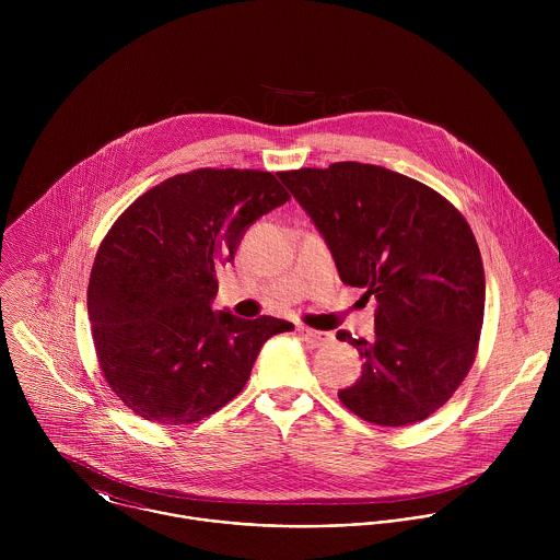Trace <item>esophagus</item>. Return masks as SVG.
I'll list each match as a JSON object with an SVG mask.
<instances>
[{
	"mask_svg": "<svg viewBox=\"0 0 560 560\" xmlns=\"http://www.w3.org/2000/svg\"><path fill=\"white\" fill-rule=\"evenodd\" d=\"M298 331H300V336L308 342V345H313V347H320V345H327L329 340H331V334L329 331H319V329H311V327H306V325H300L298 327Z\"/></svg>",
	"mask_w": 560,
	"mask_h": 560,
	"instance_id": "obj_1",
	"label": "esophagus"
}]
</instances>
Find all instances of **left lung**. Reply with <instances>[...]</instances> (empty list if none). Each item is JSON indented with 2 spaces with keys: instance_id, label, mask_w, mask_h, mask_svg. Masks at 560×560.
Segmentation results:
<instances>
[{
  "instance_id": "1",
  "label": "left lung",
  "mask_w": 560,
  "mask_h": 560,
  "mask_svg": "<svg viewBox=\"0 0 560 560\" xmlns=\"http://www.w3.org/2000/svg\"><path fill=\"white\" fill-rule=\"evenodd\" d=\"M278 176L315 222L340 280L377 300L371 340L336 334L364 360L338 399L382 427L429 418L479 349L485 271L466 218L435 189L382 165L338 161Z\"/></svg>"
}]
</instances>
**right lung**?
<instances>
[{
	"mask_svg": "<svg viewBox=\"0 0 560 560\" xmlns=\"http://www.w3.org/2000/svg\"><path fill=\"white\" fill-rule=\"evenodd\" d=\"M291 196L271 172L200 167L142 194L101 241L88 317L105 382L144 420L191 424L235 399L276 317L213 313L215 269Z\"/></svg>",
	"mask_w": 560,
	"mask_h": 560,
	"instance_id": "add662e5",
	"label": "right lung"
}]
</instances>
